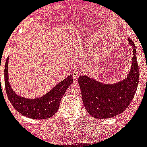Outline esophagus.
I'll return each mask as SVG.
<instances>
[{"label": "esophagus", "mask_w": 147, "mask_h": 147, "mask_svg": "<svg viewBox=\"0 0 147 147\" xmlns=\"http://www.w3.org/2000/svg\"><path fill=\"white\" fill-rule=\"evenodd\" d=\"M72 76H73V77L75 80H77L79 77V76H80V74H79V72H77V71H75V72H72Z\"/></svg>", "instance_id": "1"}]
</instances>
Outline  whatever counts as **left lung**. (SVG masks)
I'll list each match as a JSON object with an SVG mask.
<instances>
[{
	"mask_svg": "<svg viewBox=\"0 0 147 147\" xmlns=\"http://www.w3.org/2000/svg\"><path fill=\"white\" fill-rule=\"evenodd\" d=\"M133 47L131 68L126 78L114 84H105L87 75L78 79L82 101L88 114L96 119H107L122 113L128 107L136 93L140 79L136 47L128 38Z\"/></svg>",
	"mask_w": 147,
	"mask_h": 147,
	"instance_id": "8db88e82",
	"label": "left lung"
}]
</instances>
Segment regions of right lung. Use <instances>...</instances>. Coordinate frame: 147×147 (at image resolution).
<instances>
[{"label":"right lung","instance_id":"obj_1","mask_svg":"<svg viewBox=\"0 0 147 147\" xmlns=\"http://www.w3.org/2000/svg\"><path fill=\"white\" fill-rule=\"evenodd\" d=\"M8 63L9 56L5 66V85L7 97L14 109L20 114L33 119H46L54 115L59 109L63 96L73 82L72 75L59 82L42 97L26 98L17 95L12 88L8 77Z\"/></svg>","mask_w":147,"mask_h":147}]
</instances>
